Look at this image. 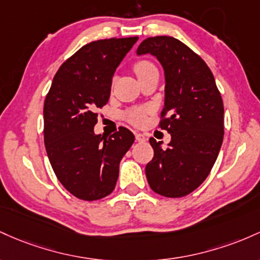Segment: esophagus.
<instances>
[{"mask_svg":"<svg viewBox=\"0 0 260 260\" xmlns=\"http://www.w3.org/2000/svg\"><path fill=\"white\" fill-rule=\"evenodd\" d=\"M135 138H136V141H139V142H144V141H146V136L142 135V134L136 133V134H135Z\"/></svg>","mask_w":260,"mask_h":260,"instance_id":"1","label":"esophagus"}]
</instances>
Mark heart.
Here are the masks:
<instances>
[{"label":"heart","instance_id":"obj_1","mask_svg":"<svg viewBox=\"0 0 260 260\" xmlns=\"http://www.w3.org/2000/svg\"><path fill=\"white\" fill-rule=\"evenodd\" d=\"M157 70L156 66L153 65L151 61L148 60H139L136 61L134 65V71H135L138 78H141L142 76L148 74L150 71ZM150 110L147 108H138V109H133L125 114V119L130 122V124L135 125V126H141L145 124L146 116H147Z\"/></svg>","mask_w":260,"mask_h":260}]
</instances>
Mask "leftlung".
I'll use <instances>...</instances> for the list:
<instances>
[{"label": "left lung", "mask_w": 260, "mask_h": 260, "mask_svg": "<svg viewBox=\"0 0 260 260\" xmlns=\"http://www.w3.org/2000/svg\"><path fill=\"white\" fill-rule=\"evenodd\" d=\"M154 55L165 69L166 102L158 127L171 134L167 147L153 138L146 177L154 193L182 198L203 184L223 140V102L214 75L197 52L173 37L145 39L138 54Z\"/></svg>", "instance_id": "left-lung-1"}]
</instances>
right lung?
Listing matches in <instances>:
<instances>
[{"label": "right lung", "instance_id": "obj_1", "mask_svg": "<svg viewBox=\"0 0 260 260\" xmlns=\"http://www.w3.org/2000/svg\"><path fill=\"white\" fill-rule=\"evenodd\" d=\"M138 37L109 38L82 46L57 70L44 102V141L55 176L74 197L93 201L114 190L119 163L135 136L126 127L94 135L110 97L112 77Z\"/></svg>", "mask_w": 260, "mask_h": 260}]
</instances>
